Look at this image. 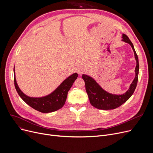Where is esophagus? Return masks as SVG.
I'll list each match as a JSON object with an SVG mask.
<instances>
[{
    "label": "esophagus",
    "instance_id": "esophagus-1",
    "mask_svg": "<svg viewBox=\"0 0 153 153\" xmlns=\"http://www.w3.org/2000/svg\"><path fill=\"white\" fill-rule=\"evenodd\" d=\"M84 71H85V69H84V68H79L78 69V70H77V72H78V74H79V75L82 74L84 73Z\"/></svg>",
    "mask_w": 153,
    "mask_h": 153
}]
</instances>
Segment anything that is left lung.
Instances as JSON below:
<instances>
[{
	"mask_svg": "<svg viewBox=\"0 0 153 153\" xmlns=\"http://www.w3.org/2000/svg\"><path fill=\"white\" fill-rule=\"evenodd\" d=\"M122 41L129 44L133 50L134 58L136 61V66L135 68V77L132 83L130 84L129 89L124 94L121 95L110 94L100 87L92 77L82 74V79L85 82V89L89 97L90 103L92 106L100 110H112L115 109L126 102L130 98L134 93L138 80L139 72V62L138 58L135 51L134 46L130 39L126 35H122Z\"/></svg>",
	"mask_w": 153,
	"mask_h": 153,
	"instance_id": "left-lung-1",
	"label": "left lung"
}]
</instances>
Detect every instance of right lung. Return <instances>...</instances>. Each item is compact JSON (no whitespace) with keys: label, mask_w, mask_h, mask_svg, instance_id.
<instances>
[{"label":"right lung","mask_w":153,"mask_h":153,"mask_svg":"<svg viewBox=\"0 0 153 153\" xmlns=\"http://www.w3.org/2000/svg\"><path fill=\"white\" fill-rule=\"evenodd\" d=\"M14 84L16 91L22 99L29 106L42 113H50L62 108L66 100L68 92L70 90L75 80L77 78V73L69 76L51 94L41 97H29L24 94L19 88L15 77V67L13 68Z\"/></svg>","instance_id":"right-lung-1"}]
</instances>
